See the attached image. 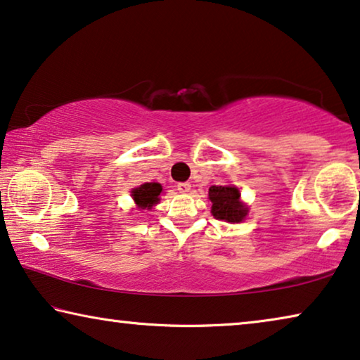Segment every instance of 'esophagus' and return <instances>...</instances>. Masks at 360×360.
Returning <instances> with one entry per match:
<instances>
[{
  "instance_id": "34e87169",
  "label": "esophagus",
  "mask_w": 360,
  "mask_h": 360,
  "mask_svg": "<svg viewBox=\"0 0 360 360\" xmlns=\"http://www.w3.org/2000/svg\"><path fill=\"white\" fill-rule=\"evenodd\" d=\"M178 191L182 192V194H186V192L191 191V184H189V182H179Z\"/></svg>"
}]
</instances>
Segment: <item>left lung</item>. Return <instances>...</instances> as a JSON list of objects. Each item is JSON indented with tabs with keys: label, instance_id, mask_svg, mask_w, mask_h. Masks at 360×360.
<instances>
[{
	"label": "left lung",
	"instance_id": "obj_1",
	"mask_svg": "<svg viewBox=\"0 0 360 360\" xmlns=\"http://www.w3.org/2000/svg\"><path fill=\"white\" fill-rule=\"evenodd\" d=\"M212 200V214L228 223H240L248 217L249 208L240 202V192L234 186H212L208 189Z\"/></svg>",
	"mask_w": 360,
	"mask_h": 360
}]
</instances>
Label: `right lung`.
Listing matches in <instances>:
<instances>
[{
    "mask_svg": "<svg viewBox=\"0 0 360 360\" xmlns=\"http://www.w3.org/2000/svg\"><path fill=\"white\" fill-rule=\"evenodd\" d=\"M163 187L158 182H146L141 187H136L132 191V198L136 202V205L141 210H150L155 203L160 202V194H162Z\"/></svg>",
    "mask_w": 360,
    "mask_h": 360,
    "instance_id": "right-lung-1",
    "label": "right lung"
}]
</instances>
